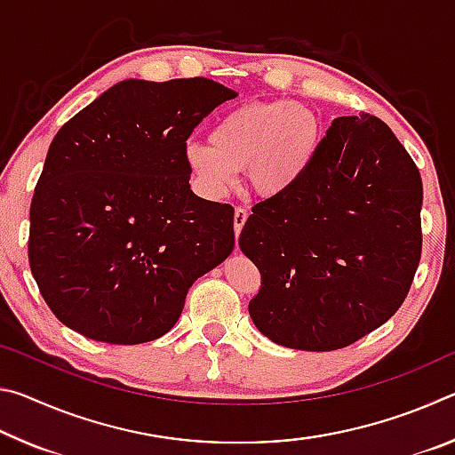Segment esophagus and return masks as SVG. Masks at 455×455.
Masks as SVG:
<instances>
[{
    "label": "esophagus",
    "mask_w": 455,
    "mask_h": 455,
    "mask_svg": "<svg viewBox=\"0 0 455 455\" xmlns=\"http://www.w3.org/2000/svg\"><path fill=\"white\" fill-rule=\"evenodd\" d=\"M246 219H249V211H246L244 206H236V209H235V233H236V236L241 235Z\"/></svg>",
    "instance_id": "34e87169"
}]
</instances>
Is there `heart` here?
I'll return each instance as SVG.
<instances>
[{"mask_svg": "<svg viewBox=\"0 0 455 455\" xmlns=\"http://www.w3.org/2000/svg\"><path fill=\"white\" fill-rule=\"evenodd\" d=\"M319 142L321 122L305 104L249 102L227 112L209 142L184 146V163L212 196L222 195L238 171L246 172V182L259 196H276L305 174Z\"/></svg>", "mask_w": 455, "mask_h": 455, "instance_id": "1", "label": "heart"}]
</instances>
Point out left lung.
<instances>
[{
    "instance_id": "left-lung-1",
    "label": "left lung",
    "mask_w": 455,
    "mask_h": 455,
    "mask_svg": "<svg viewBox=\"0 0 455 455\" xmlns=\"http://www.w3.org/2000/svg\"><path fill=\"white\" fill-rule=\"evenodd\" d=\"M418 166L371 114L331 122L289 190L252 206L241 251L260 289L251 319L291 349L335 351L381 327L421 259Z\"/></svg>"
}]
</instances>
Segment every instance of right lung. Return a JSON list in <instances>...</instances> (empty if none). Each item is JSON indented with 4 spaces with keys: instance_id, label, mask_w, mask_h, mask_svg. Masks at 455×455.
Listing matches in <instances>:
<instances>
[{
    "instance_id": "obj_1",
    "label": "right lung",
    "mask_w": 455,
    "mask_h": 455,
    "mask_svg": "<svg viewBox=\"0 0 455 455\" xmlns=\"http://www.w3.org/2000/svg\"><path fill=\"white\" fill-rule=\"evenodd\" d=\"M235 96L206 78L124 80L60 128L29 206L28 257L66 327L154 341L192 283L230 255L235 209L190 190L184 146Z\"/></svg>"
}]
</instances>
